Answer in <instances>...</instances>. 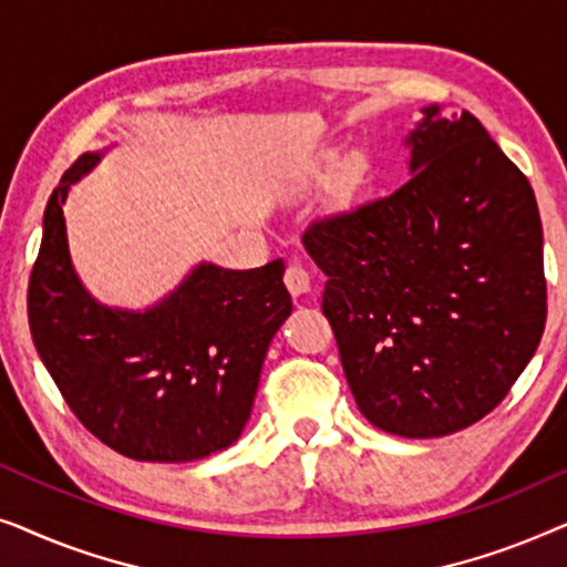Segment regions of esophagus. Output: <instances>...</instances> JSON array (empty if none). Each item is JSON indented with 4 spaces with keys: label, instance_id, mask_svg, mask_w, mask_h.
<instances>
[{
    "label": "esophagus",
    "instance_id": "obj_1",
    "mask_svg": "<svg viewBox=\"0 0 567 567\" xmlns=\"http://www.w3.org/2000/svg\"><path fill=\"white\" fill-rule=\"evenodd\" d=\"M284 284L286 289L291 291V297H301V293H307L309 286H312V278H309V270L301 266V262H291L284 274Z\"/></svg>",
    "mask_w": 567,
    "mask_h": 567
}]
</instances>
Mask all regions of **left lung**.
Returning <instances> with one entry per match:
<instances>
[{"mask_svg":"<svg viewBox=\"0 0 567 567\" xmlns=\"http://www.w3.org/2000/svg\"><path fill=\"white\" fill-rule=\"evenodd\" d=\"M421 113L410 181L312 221L301 243L328 276L322 312L363 417L439 439L506 398L545 332L547 284L522 169L472 113Z\"/></svg>","mask_w":567,"mask_h":567,"instance_id":"1","label":"left lung"}]
</instances>
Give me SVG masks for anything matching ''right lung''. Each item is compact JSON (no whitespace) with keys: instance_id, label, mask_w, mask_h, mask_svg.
Here are the masks:
<instances>
[{"instance_id":"obj_1","label":"right lung","mask_w":567,"mask_h":567,"mask_svg":"<svg viewBox=\"0 0 567 567\" xmlns=\"http://www.w3.org/2000/svg\"><path fill=\"white\" fill-rule=\"evenodd\" d=\"M107 150L66 169L43 214L28 286L35 351L84 429L138 462H193L250 421L268 346L291 315L284 260L229 270L198 262L146 309L107 307L69 255L64 204Z\"/></svg>"}]
</instances>
